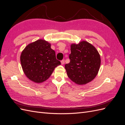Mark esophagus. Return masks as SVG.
<instances>
[{"label": "esophagus", "mask_w": 125, "mask_h": 125, "mask_svg": "<svg viewBox=\"0 0 125 125\" xmlns=\"http://www.w3.org/2000/svg\"><path fill=\"white\" fill-rule=\"evenodd\" d=\"M61 63H62V65H63V64L65 63V60H62L61 61Z\"/></svg>", "instance_id": "34e87169"}]
</instances>
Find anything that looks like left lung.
Masks as SVG:
<instances>
[{"mask_svg":"<svg viewBox=\"0 0 125 125\" xmlns=\"http://www.w3.org/2000/svg\"><path fill=\"white\" fill-rule=\"evenodd\" d=\"M70 62L65 67L71 81L79 85L93 80L97 74L101 65L99 52L92 44L86 41L71 45Z\"/></svg>","mask_w":125,"mask_h":125,"instance_id":"8db88e82","label":"left lung"}]
</instances>
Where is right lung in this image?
Segmentation results:
<instances>
[{
  "instance_id": "right-lung-1",
  "label": "right lung",
  "mask_w": 125,
  "mask_h": 125,
  "mask_svg": "<svg viewBox=\"0 0 125 125\" xmlns=\"http://www.w3.org/2000/svg\"><path fill=\"white\" fill-rule=\"evenodd\" d=\"M51 46L50 43L41 39L29 44L22 52L21 66L30 80L38 83L46 81L61 64Z\"/></svg>"
}]
</instances>
